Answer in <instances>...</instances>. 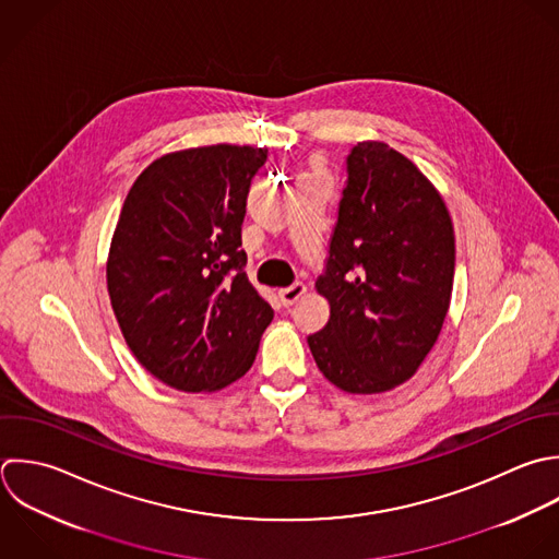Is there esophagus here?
<instances>
[{"label":"esophagus","instance_id":"obj_1","mask_svg":"<svg viewBox=\"0 0 559 559\" xmlns=\"http://www.w3.org/2000/svg\"><path fill=\"white\" fill-rule=\"evenodd\" d=\"M305 294H307V287H305L302 283H294V285L281 289V292H278V298H281V302H283L285 307H289V305H294L296 300H300Z\"/></svg>","mask_w":559,"mask_h":559}]
</instances>
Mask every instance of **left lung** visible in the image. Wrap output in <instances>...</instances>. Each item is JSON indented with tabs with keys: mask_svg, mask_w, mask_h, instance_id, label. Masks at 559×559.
Returning a JSON list of instances; mask_svg holds the SVG:
<instances>
[{
	"mask_svg": "<svg viewBox=\"0 0 559 559\" xmlns=\"http://www.w3.org/2000/svg\"><path fill=\"white\" fill-rule=\"evenodd\" d=\"M346 174L326 272L316 281L331 318L307 342L335 388L381 394L409 381L440 337L455 233L433 182L388 143H357Z\"/></svg>",
	"mask_w": 559,
	"mask_h": 559,
	"instance_id": "left-lung-1",
	"label": "left lung"
}]
</instances>
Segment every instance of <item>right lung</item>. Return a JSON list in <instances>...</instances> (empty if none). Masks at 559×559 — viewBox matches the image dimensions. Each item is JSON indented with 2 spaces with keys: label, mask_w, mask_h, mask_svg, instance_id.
Listing matches in <instances>:
<instances>
[{
  "label": "right lung",
  "mask_w": 559,
  "mask_h": 559,
  "mask_svg": "<svg viewBox=\"0 0 559 559\" xmlns=\"http://www.w3.org/2000/svg\"><path fill=\"white\" fill-rule=\"evenodd\" d=\"M265 147L204 145L150 163L130 187L106 285L139 364L180 392L241 379L274 318L248 281L241 224Z\"/></svg>",
  "instance_id": "obj_1"
}]
</instances>
